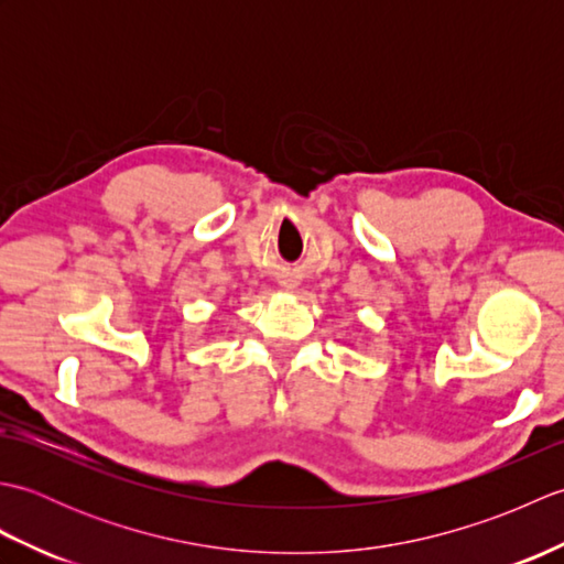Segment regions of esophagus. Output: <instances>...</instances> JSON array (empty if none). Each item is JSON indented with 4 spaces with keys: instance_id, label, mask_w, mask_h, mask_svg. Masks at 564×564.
I'll return each mask as SVG.
<instances>
[{
    "instance_id": "1",
    "label": "esophagus",
    "mask_w": 564,
    "mask_h": 564,
    "mask_svg": "<svg viewBox=\"0 0 564 564\" xmlns=\"http://www.w3.org/2000/svg\"><path fill=\"white\" fill-rule=\"evenodd\" d=\"M285 289H293V285H291V283H285Z\"/></svg>"
}]
</instances>
